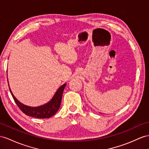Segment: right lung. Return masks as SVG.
<instances>
[{"mask_svg": "<svg viewBox=\"0 0 149 149\" xmlns=\"http://www.w3.org/2000/svg\"><path fill=\"white\" fill-rule=\"evenodd\" d=\"M7 81H8V79H7ZM65 86L66 84H64L62 86H60L58 90L56 91L54 96L52 98V100L48 102L47 103L38 106V107H30V106L22 104L13 95L12 91L10 89L9 85V87L10 92L12 94L15 102H16L21 111L26 114V115L36 118H49L54 115L60 108L63 92Z\"/></svg>", "mask_w": 149, "mask_h": 149, "instance_id": "add662e5", "label": "right lung"}]
</instances>
